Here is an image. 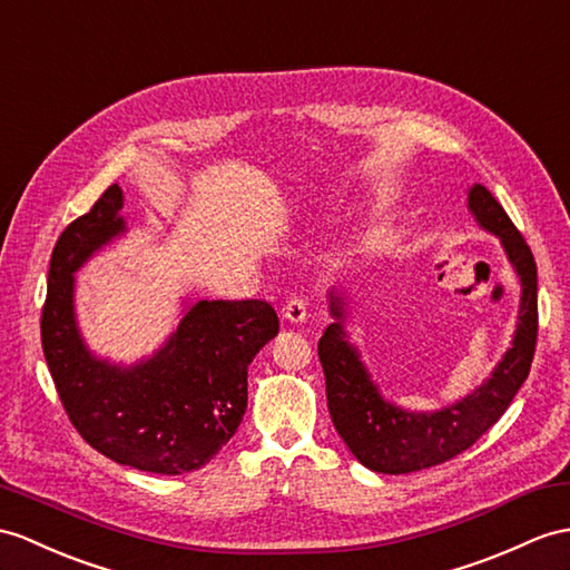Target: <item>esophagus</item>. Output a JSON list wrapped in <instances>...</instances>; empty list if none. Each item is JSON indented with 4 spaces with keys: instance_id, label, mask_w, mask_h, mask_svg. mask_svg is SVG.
<instances>
[{
    "instance_id": "obj_1",
    "label": "esophagus",
    "mask_w": 570,
    "mask_h": 570,
    "mask_svg": "<svg viewBox=\"0 0 570 570\" xmlns=\"http://www.w3.org/2000/svg\"><path fill=\"white\" fill-rule=\"evenodd\" d=\"M283 316L287 318V322L302 324L304 318H307V302H304L302 297H289L283 307Z\"/></svg>"
}]
</instances>
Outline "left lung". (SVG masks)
<instances>
[{
    "instance_id": "left-lung-1",
    "label": "left lung",
    "mask_w": 570,
    "mask_h": 570,
    "mask_svg": "<svg viewBox=\"0 0 570 570\" xmlns=\"http://www.w3.org/2000/svg\"><path fill=\"white\" fill-rule=\"evenodd\" d=\"M469 210L476 215L483 229L501 237L505 254L520 275L522 304L512 348L498 363L491 380L460 404L435 413H409L384 401L377 386L370 382L355 348L345 341L341 297H331V314L338 322L318 338L328 413L357 462L380 474H409L462 454L498 423L530 374L539 331L534 256L503 205L481 184L469 188Z\"/></svg>"
}]
</instances>
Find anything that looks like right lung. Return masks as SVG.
I'll return each instance as SVG.
<instances>
[{
    "instance_id": "right-lung-1",
    "label": "right lung",
    "mask_w": 570,
    "mask_h": 570,
    "mask_svg": "<svg viewBox=\"0 0 570 570\" xmlns=\"http://www.w3.org/2000/svg\"><path fill=\"white\" fill-rule=\"evenodd\" d=\"M114 184L52 248L40 341L67 419L118 464L176 476L205 466L246 413L248 365L281 322L268 302L200 299L164 348L135 367L96 360L75 324L72 273L125 229Z\"/></svg>"
}]
</instances>
